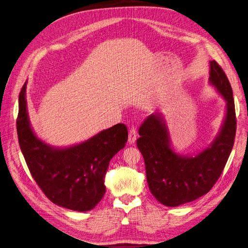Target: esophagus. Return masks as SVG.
I'll list each match as a JSON object with an SVG mask.
<instances>
[{"instance_id": "obj_1", "label": "esophagus", "mask_w": 248, "mask_h": 248, "mask_svg": "<svg viewBox=\"0 0 248 248\" xmlns=\"http://www.w3.org/2000/svg\"><path fill=\"white\" fill-rule=\"evenodd\" d=\"M136 140H137V131L133 126L130 131V134H129V144H131V145L134 144L136 142Z\"/></svg>"}]
</instances>
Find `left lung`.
Instances as JSON below:
<instances>
[{"label":"left lung","mask_w":248,"mask_h":248,"mask_svg":"<svg viewBox=\"0 0 248 248\" xmlns=\"http://www.w3.org/2000/svg\"><path fill=\"white\" fill-rule=\"evenodd\" d=\"M208 84L226 101V112L221 129L204 149L194 155L178 153L160 112L149 115L140 126L137 146L144 157L148 187L166 206L176 207L206 194L221 176L232 151L236 135L233 92L215 60L209 61Z\"/></svg>","instance_id":"8db88e82"}]
</instances>
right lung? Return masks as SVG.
I'll use <instances>...</instances> for the list:
<instances>
[{
  "instance_id": "right-lung-1",
  "label": "right lung",
  "mask_w": 248,
  "mask_h": 248,
  "mask_svg": "<svg viewBox=\"0 0 248 248\" xmlns=\"http://www.w3.org/2000/svg\"><path fill=\"white\" fill-rule=\"evenodd\" d=\"M26 85L19 94L17 135L32 178L53 203L88 212L105 194V173L109 161L124 148L127 129L117 124L87 141L68 147H54L32 130L26 103Z\"/></svg>"
}]
</instances>
